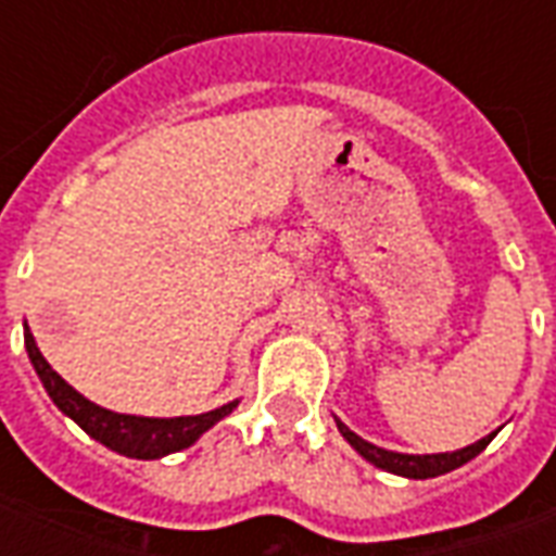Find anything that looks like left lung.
Returning <instances> with one entry per match:
<instances>
[{
    "instance_id": "1",
    "label": "left lung",
    "mask_w": 556,
    "mask_h": 556,
    "mask_svg": "<svg viewBox=\"0 0 556 556\" xmlns=\"http://www.w3.org/2000/svg\"><path fill=\"white\" fill-rule=\"evenodd\" d=\"M339 431H342V438L357 450V453L369 462V465L381 467L387 473H396V477H408V479H431V477H441V473H450L455 467L467 465L470 458H477L485 446L491 443V438L497 434V431H491L485 434L482 441L470 443L465 450H455V453H434V455H408V453H393V450H381V446H375V443L363 441L361 434H354V431L337 419Z\"/></svg>"
}]
</instances>
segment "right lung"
Wrapping results in <instances>:
<instances>
[{"label": "right lung", "mask_w": 556, "mask_h": 556, "mask_svg": "<svg viewBox=\"0 0 556 556\" xmlns=\"http://www.w3.org/2000/svg\"><path fill=\"white\" fill-rule=\"evenodd\" d=\"M26 351L35 366V372L41 378L47 396L53 399V405L62 414L77 422L79 429L91 434L94 441L110 446L115 453L127 455V458H163L169 453H181L187 446H193L211 426H217L219 419L229 417L231 410L238 408V399L223 405V408L207 410V414H195V417H134V414H115L101 405H94L89 399L77 393L67 384L62 375L55 372L50 363L43 361V354L35 345V337L26 327Z\"/></svg>", "instance_id": "obj_1"}]
</instances>
